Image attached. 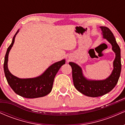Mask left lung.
Instances as JSON below:
<instances>
[{"instance_id":"obj_1","label":"left lung","mask_w":125,"mask_h":125,"mask_svg":"<svg viewBox=\"0 0 125 125\" xmlns=\"http://www.w3.org/2000/svg\"><path fill=\"white\" fill-rule=\"evenodd\" d=\"M100 28L102 31L104 38L112 44V50L116 54L113 62L114 69L110 76L104 81H88L83 76L81 67L74 63H69L72 69L73 81L75 88L84 95L93 97L103 96L111 91L116 85L121 72L120 49L115 38L108 28L106 26Z\"/></svg>"}]
</instances>
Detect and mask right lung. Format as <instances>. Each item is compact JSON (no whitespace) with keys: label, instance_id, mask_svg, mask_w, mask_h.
<instances>
[{"label":"right lung","instance_id":"obj_1","mask_svg":"<svg viewBox=\"0 0 125 125\" xmlns=\"http://www.w3.org/2000/svg\"><path fill=\"white\" fill-rule=\"evenodd\" d=\"M12 42L7 49L4 62V72L8 83L16 94L26 98H37L43 97L49 94L52 89L54 77L65 61L58 62L51 65L43 74L32 79H19L11 73L8 68V55L15 42V36Z\"/></svg>","mask_w":125,"mask_h":125}]
</instances>
